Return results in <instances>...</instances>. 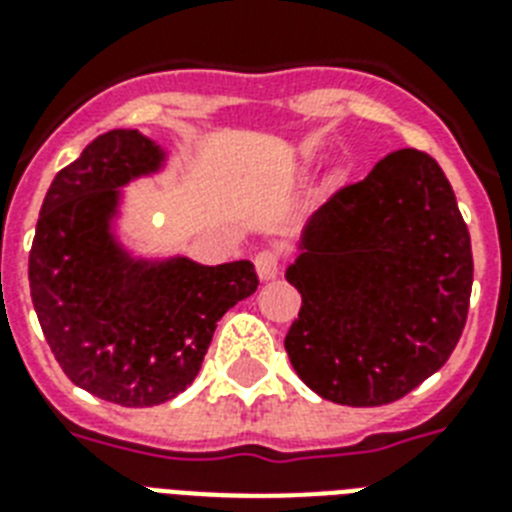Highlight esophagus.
I'll return each mask as SVG.
<instances>
[{
	"label": "esophagus",
	"instance_id": "34e87169",
	"mask_svg": "<svg viewBox=\"0 0 512 512\" xmlns=\"http://www.w3.org/2000/svg\"><path fill=\"white\" fill-rule=\"evenodd\" d=\"M279 268H281L279 252H273V249H263V252H257L255 255V271L263 281L276 279V276H279Z\"/></svg>",
	"mask_w": 512,
	"mask_h": 512
}]
</instances>
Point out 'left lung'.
<instances>
[{"label":"left lung","instance_id":"1","mask_svg":"<svg viewBox=\"0 0 512 512\" xmlns=\"http://www.w3.org/2000/svg\"><path fill=\"white\" fill-rule=\"evenodd\" d=\"M287 281L303 305L284 348L300 380L345 406L404 398L468 321V225L433 156L404 148L308 220Z\"/></svg>","mask_w":512,"mask_h":512}]
</instances>
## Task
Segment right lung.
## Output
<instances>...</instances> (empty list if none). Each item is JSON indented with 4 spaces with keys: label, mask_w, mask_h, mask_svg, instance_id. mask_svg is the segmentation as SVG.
<instances>
[{
    "label": "right lung",
    "mask_w": 512,
    "mask_h": 512,
    "mask_svg": "<svg viewBox=\"0 0 512 512\" xmlns=\"http://www.w3.org/2000/svg\"><path fill=\"white\" fill-rule=\"evenodd\" d=\"M138 130H111L55 175L36 220L28 284L52 356L74 385L156 406L199 374L217 321L257 289L249 260H135L111 233L119 188L162 167Z\"/></svg>",
    "instance_id": "right-lung-1"
}]
</instances>
